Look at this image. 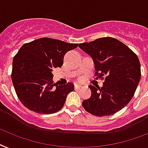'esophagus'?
I'll list each match as a JSON object with an SVG mask.
<instances>
[{
    "label": "esophagus",
    "instance_id": "obj_1",
    "mask_svg": "<svg viewBox=\"0 0 148 148\" xmlns=\"http://www.w3.org/2000/svg\"><path fill=\"white\" fill-rule=\"evenodd\" d=\"M80 85H78V84H76V85H74V89L75 90H77V89H79L80 87Z\"/></svg>",
    "mask_w": 148,
    "mask_h": 148
}]
</instances>
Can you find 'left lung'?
I'll use <instances>...</instances> for the list:
<instances>
[{"instance_id": "8db88e82", "label": "left lung", "mask_w": 148, "mask_h": 148, "mask_svg": "<svg viewBox=\"0 0 148 148\" xmlns=\"http://www.w3.org/2000/svg\"><path fill=\"white\" fill-rule=\"evenodd\" d=\"M79 47L92 58L96 75L106 77L102 87L89 86L91 96L83 101V107L97 116L113 115L135 93L140 79L138 58L124 43L112 37L80 43Z\"/></svg>"}]
</instances>
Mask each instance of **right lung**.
<instances>
[{
    "instance_id": "add662e5",
    "label": "right lung",
    "mask_w": 148,
    "mask_h": 148,
    "mask_svg": "<svg viewBox=\"0 0 148 148\" xmlns=\"http://www.w3.org/2000/svg\"><path fill=\"white\" fill-rule=\"evenodd\" d=\"M77 46V43L40 38L20 48L13 60L11 78L23 105L42 114L55 113L62 109L74 85H58L53 81L52 71L61 68L64 55Z\"/></svg>"
}]
</instances>
